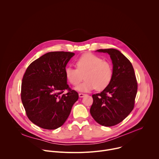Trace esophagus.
I'll return each instance as SVG.
<instances>
[{
	"label": "esophagus",
	"mask_w": 159,
	"mask_h": 159,
	"mask_svg": "<svg viewBox=\"0 0 159 159\" xmlns=\"http://www.w3.org/2000/svg\"><path fill=\"white\" fill-rule=\"evenodd\" d=\"M85 96V94H82V93H79V98H84Z\"/></svg>",
	"instance_id": "34e87169"
}]
</instances>
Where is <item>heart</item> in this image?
I'll use <instances>...</instances> for the list:
<instances>
[{
	"label": "heart",
	"instance_id": "obj_1",
	"mask_svg": "<svg viewBox=\"0 0 159 159\" xmlns=\"http://www.w3.org/2000/svg\"><path fill=\"white\" fill-rule=\"evenodd\" d=\"M77 69L66 66V79L72 85H77L84 79L85 80L76 87L79 92H89L96 89L102 90L111 84L114 72L112 64L92 53H85L75 61Z\"/></svg>",
	"mask_w": 159,
	"mask_h": 159
}]
</instances>
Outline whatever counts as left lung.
<instances>
[{"mask_svg":"<svg viewBox=\"0 0 159 159\" xmlns=\"http://www.w3.org/2000/svg\"><path fill=\"white\" fill-rule=\"evenodd\" d=\"M110 55L113 65L112 80L101 93L93 94L90 115L104 126H115L125 119L134 107L138 85L132 64L119 50L99 49Z\"/></svg>","mask_w":159,"mask_h":159,"instance_id":"obj_1","label":"left lung"}]
</instances>
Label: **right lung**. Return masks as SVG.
Masks as SVG:
<instances>
[{
  "mask_svg": "<svg viewBox=\"0 0 159 159\" xmlns=\"http://www.w3.org/2000/svg\"><path fill=\"white\" fill-rule=\"evenodd\" d=\"M74 53L53 52L27 68L22 80L21 101L30 120L43 129H55L69 117L79 94L66 84L65 69ZM68 89L66 94L62 93Z\"/></svg>",
  "mask_w": 159,
  "mask_h": 159,
  "instance_id": "right-lung-1",
  "label": "right lung"
}]
</instances>
